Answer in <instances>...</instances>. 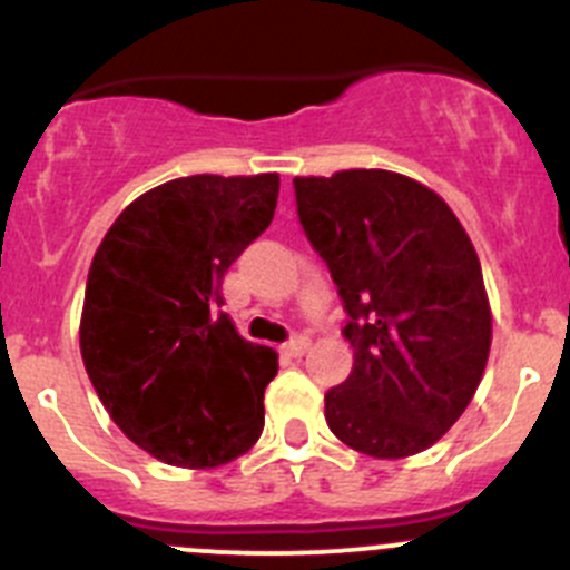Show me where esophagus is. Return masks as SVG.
I'll use <instances>...</instances> for the list:
<instances>
[{"label": "esophagus", "mask_w": 570, "mask_h": 570, "mask_svg": "<svg viewBox=\"0 0 570 570\" xmlns=\"http://www.w3.org/2000/svg\"><path fill=\"white\" fill-rule=\"evenodd\" d=\"M281 351H284L286 356H292V358H301L303 353L308 351V340H306V336H295V340L286 342V345L281 347Z\"/></svg>", "instance_id": "34e87169"}]
</instances>
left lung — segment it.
<instances>
[{
    "instance_id": "left-lung-1",
    "label": "left lung",
    "mask_w": 570,
    "mask_h": 570,
    "mask_svg": "<svg viewBox=\"0 0 570 570\" xmlns=\"http://www.w3.org/2000/svg\"><path fill=\"white\" fill-rule=\"evenodd\" d=\"M295 197L351 317L353 370L325 395L328 429L375 460L432 449L476 395L493 342L471 236L438 191L390 169L295 178Z\"/></svg>"
}]
</instances>
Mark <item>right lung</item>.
<instances>
[{
  "mask_svg": "<svg viewBox=\"0 0 570 570\" xmlns=\"http://www.w3.org/2000/svg\"><path fill=\"white\" fill-rule=\"evenodd\" d=\"M278 186V173L169 180L136 197L94 253L82 364L110 420L158 462L219 468L262 438L278 353L236 331L219 289L273 223Z\"/></svg>",
  "mask_w": 570,
  "mask_h": 570,
  "instance_id": "obj_1",
  "label": "right lung"
}]
</instances>
